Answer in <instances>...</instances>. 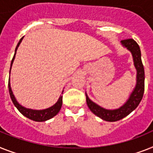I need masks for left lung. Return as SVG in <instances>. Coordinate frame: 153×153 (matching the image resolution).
<instances>
[{
  "label": "left lung",
  "mask_w": 153,
  "mask_h": 153,
  "mask_svg": "<svg viewBox=\"0 0 153 153\" xmlns=\"http://www.w3.org/2000/svg\"><path fill=\"white\" fill-rule=\"evenodd\" d=\"M121 43L132 53L134 66L137 69V84L134 91L131 93L129 99L120 108L114 110H108L102 108L91 101L86 94V101L90 110L94 114L96 115L97 117H100L101 119L109 122H115L123 119L125 117H127V115H129L132 111L134 110L142 101L145 91V71L141 58L139 46L133 39L123 40H121Z\"/></svg>",
  "instance_id": "1"
}]
</instances>
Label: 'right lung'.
<instances>
[{"label":"right lung","mask_w":153,"mask_h":153,"mask_svg":"<svg viewBox=\"0 0 153 153\" xmlns=\"http://www.w3.org/2000/svg\"><path fill=\"white\" fill-rule=\"evenodd\" d=\"M22 39H23V36L20 39L19 42L18 43L17 46H16V53H15V55H14L13 59L11 60V65H12V63H13L14 62V59H15V57H16V51H17L18 47L19 46L20 43L22 42ZM10 71H11V69H10ZM8 89H9L10 97H11V101L13 102V104L15 105V106L18 108V110L19 111L20 113H22L23 116H25V117L29 118V119L32 120L36 121V122H42V121L48 120L52 118L53 117H55V115H57V113H59V111H60V109H61L62 105V95L59 97L58 102H57L53 106L50 107V108H46V109H43V110H33V109L25 108V107L20 105L18 103L16 98L14 96L13 93H12V91H11V85H10V79L9 81H8Z\"/></svg>","instance_id":"add662e5"}]
</instances>
